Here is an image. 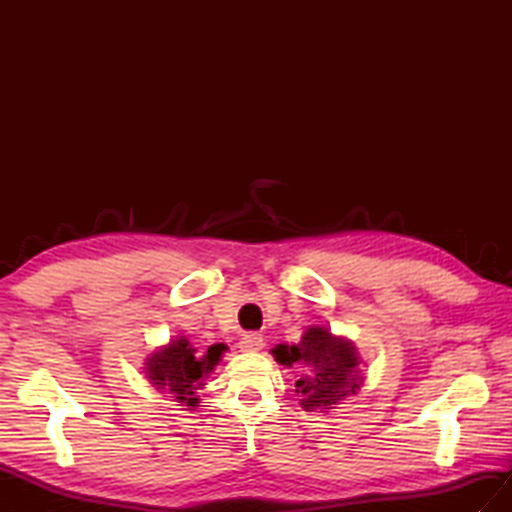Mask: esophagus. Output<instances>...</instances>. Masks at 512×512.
<instances>
[{"label":"esophagus","mask_w":512,"mask_h":512,"mask_svg":"<svg viewBox=\"0 0 512 512\" xmlns=\"http://www.w3.org/2000/svg\"><path fill=\"white\" fill-rule=\"evenodd\" d=\"M264 347V336L257 332H246L242 339H239V350L242 352H259Z\"/></svg>","instance_id":"obj_1"}]
</instances>
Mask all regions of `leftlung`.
<instances>
[{"mask_svg": "<svg viewBox=\"0 0 512 512\" xmlns=\"http://www.w3.org/2000/svg\"><path fill=\"white\" fill-rule=\"evenodd\" d=\"M270 352L279 365L301 367L295 387L306 411L328 413L345 398L356 396L365 383L356 345L325 325H310L297 345L279 343Z\"/></svg>", "mask_w": 512, "mask_h": 512, "instance_id": "1", "label": "left lung"}]
</instances>
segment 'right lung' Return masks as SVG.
I'll return each instance as SVG.
<instances>
[{"label": "right lung", "instance_id": "add662e5", "mask_svg": "<svg viewBox=\"0 0 512 512\" xmlns=\"http://www.w3.org/2000/svg\"><path fill=\"white\" fill-rule=\"evenodd\" d=\"M226 350L224 343H215L200 354L184 336H173L167 345L156 347L145 358L143 369L149 383L158 391L171 394L184 407L195 409L200 407V396L195 394L204 389V380L213 374Z\"/></svg>", "mask_w": 512, "mask_h": 512}]
</instances>
